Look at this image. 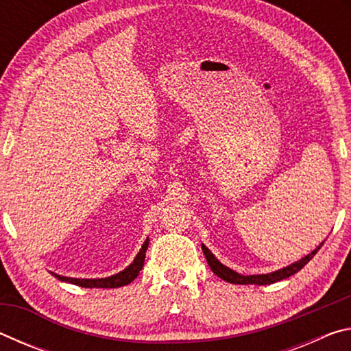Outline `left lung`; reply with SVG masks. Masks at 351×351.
<instances>
[{
	"label": "left lung",
	"instance_id": "8db88e82",
	"mask_svg": "<svg viewBox=\"0 0 351 351\" xmlns=\"http://www.w3.org/2000/svg\"><path fill=\"white\" fill-rule=\"evenodd\" d=\"M322 245L324 243H320V246L314 249L311 254H308L306 257H304L299 261H295V263H293V265L287 266V268L278 269L276 272H271V274H257V276H241V274H239V272H235L230 268H228V266H224L223 263H219V261L215 258V255H213L204 245L201 247H203L206 260H207V263H209L210 269L213 271V274L218 276L219 278H223V280L229 282V283H235V285H271V283L280 282V280H283V278L294 276L295 272H299L308 263V261H310L314 255L317 254V251L322 247Z\"/></svg>",
	"mask_w": 351,
	"mask_h": 351
}]
</instances>
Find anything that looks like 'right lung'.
Returning a JSON list of instances; mask_svg holds the SVG:
<instances>
[{
	"label": "right lung",
	"instance_id": "right-lung-1",
	"mask_svg": "<svg viewBox=\"0 0 351 351\" xmlns=\"http://www.w3.org/2000/svg\"><path fill=\"white\" fill-rule=\"evenodd\" d=\"M148 247V239L145 240L144 245H142V249L139 254L136 255V258L132 265L125 268L123 271L119 272L116 276L106 277V278H71V277H63V276H57L54 274L58 280L62 282H69L73 285H79L82 288H119V287H125V285L132 283L136 277L139 276L141 269L144 268V260H145V252Z\"/></svg>",
	"mask_w": 351,
	"mask_h": 351
}]
</instances>
